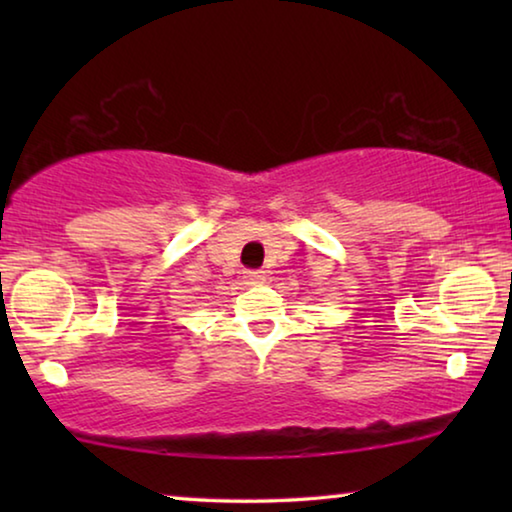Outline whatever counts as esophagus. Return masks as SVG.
Returning <instances> with one entry per match:
<instances>
[{"label": "esophagus", "mask_w": 512, "mask_h": 512, "mask_svg": "<svg viewBox=\"0 0 512 512\" xmlns=\"http://www.w3.org/2000/svg\"><path fill=\"white\" fill-rule=\"evenodd\" d=\"M264 271H244V280H246V284H259V282H264Z\"/></svg>", "instance_id": "esophagus-1"}]
</instances>
